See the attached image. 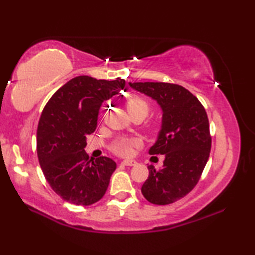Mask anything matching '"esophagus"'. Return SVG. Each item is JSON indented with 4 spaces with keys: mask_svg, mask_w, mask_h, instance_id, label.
Masks as SVG:
<instances>
[{
    "mask_svg": "<svg viewBox=\"0 0 255 255\" xmlns=\"http://www.w3.org/2000/svg\"><path fill=\"white\" fill-rule=\"evenodd\" d=\"M122 164L126 165V166H132V165H136V164H137V162L134 161V160L127 159V160H124V161L122 162Z\"/></svg>",
    "mask_w": 255,
    "mask_h": 255,
    "instance_id": "esophagus-1",
    "label": "esophagus"
}]
</instances>
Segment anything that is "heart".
<instances>
[{
	"label": "heart",
	"instance_id": "1",
	"mask_svg": "<svg viewBox=\"0 0 255 255\" xmlns=\"http://www.w3.org/2000/svg\"><path fill=\"white\" fill-rule=\"evenodd\" d=\"M150 110V106L147 101L140 97H132V99L127 102V111L129 115H133V114H141L144 117L148 115ZM134 144H138V140L136 139H129V138H121L117 141L114 142L112 145V150L114 152L121 155H128L131 153L132 147Z\"/></svg>",
	"mask_w": 255,
	"mask_h": 255
}]
</instances>
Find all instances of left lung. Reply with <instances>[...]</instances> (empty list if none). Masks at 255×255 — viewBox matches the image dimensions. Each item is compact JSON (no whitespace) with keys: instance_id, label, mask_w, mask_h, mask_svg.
<instances>
[{"instance_id":"8db88e82","label":"left lung","mask_w":255,"mask_h":255,"mask_svg":"<svg viewBox=\"0 0 255 255\" xmlns=\"http://www.w3.org/2000/svg\"><path fill=\"white\" fill-rule=\"evenodd\" d=\"M129 86L156 102L162 111L161 128L150 154H164L163 166L149 165L141 187L143 197L167 205L185 196L196 185L211 147L205 108L183 86L163 82H129Z\"/></svg>"}]
</instances>
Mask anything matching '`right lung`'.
<instances>
[{"mask_svg":"<svg viewBox=\"0 0 255 255\" xmlns=\"http://www.w3.org/2000/svg\"><path fill=\"white\" fill-rule=\"evenodd\" d=\"M124 79L96 80L88 75L71 79L48 101L38 123L37 154L51 188L63 200L89 206L104 196L115 161L92 160L86 136L94 132L100 107L125 88Z\"/></svg>","mask_w":255,"mask_h":255,"instance_id":"obj_1","label":"right lung"}]
</instances>
